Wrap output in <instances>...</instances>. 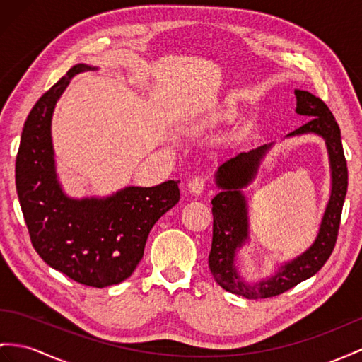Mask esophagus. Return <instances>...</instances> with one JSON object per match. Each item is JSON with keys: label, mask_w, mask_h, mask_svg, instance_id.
Instances as JSON below:
<instances>
[{"label": "esophagus", "mask_w": 362, "mask_h": 362, "mask_svg": "<svg viewBox=\"0 0 362 362\" xmlns=\"http://www.w3.org/2000/svg\"><path fill=\"white\" fill-rule=\"evenodd\" d=\"M205 185H206L205 177H203V175H196V177L189 180L188 188L192 194H200L203 192V189H205Z\"/></svg>", "instance_id": "esophagus-1"}]
</instances>
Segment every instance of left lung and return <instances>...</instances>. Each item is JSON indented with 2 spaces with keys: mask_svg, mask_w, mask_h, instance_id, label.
Listing matches in <instances>:
<instances>
[{
  "mask_svg": "<svg viewBox=\"0 0 362 362\" xmlns=\"http://www.w3.org/2000/svg\"><path fill=\"white\" fill-rule=\"evenodd\" d=\"M295 111L309 119L304 125L287 134V137L309 133L321 136L326 141L332 173L330 199L324 211L318 235L308 251L281 264L271 276L262 278L257 283L243 280L235 266L237 252L249 238L247 203L242 189L255 177L258 166L272 144L230 157L218 166L216 173V185L220 192L211 200L214 225H212V246L208 258L209 269L214 280L225 291L242 295L247 300L269 298L308 280L329 260L337 243L349 180L341 132L332 111L320 98L304 90H295Z\"/></svg>",
  "mask_w": 362,
  "mask_h": 362,
  "instance_id": "1",
  "label": "left lung"
}]
</instances>
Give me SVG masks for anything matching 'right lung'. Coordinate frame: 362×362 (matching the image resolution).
Returning a JSON list of instances; mask_svg holds the SVG:
<instances>
[{
	"instance_id": "add662e5",
	"label": "right lung",
	"mask_w": 362,
	"mask_h": 362,
	"mask_svg": "<svg viewBox=\"0 0 362 362\" xmlns=\"http://www.w3.org/2000/svg\"><path fill=\"white\" fill-rule=\"evenodd\" d=\"M96 70L76 64L38 99L23 128L15 182L32 245L53 269L76 283L107 287L127 280L144 257L151 228L180 199L179 182L127 187L104 199H71L54 168L52 116L78 73Z\"/></svg>"
}]
</instances>
